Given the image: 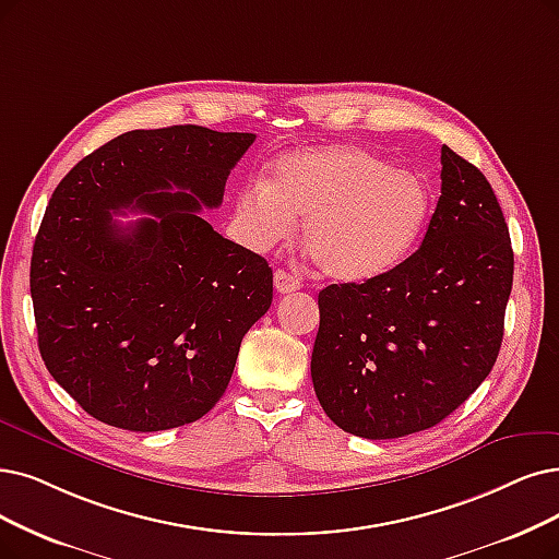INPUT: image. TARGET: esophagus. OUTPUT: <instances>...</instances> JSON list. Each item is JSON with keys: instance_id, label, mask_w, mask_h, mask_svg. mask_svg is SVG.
<instances>
[{"instance_id": "obj_1", "label": "esophagus", "mask_w": 559, "mask_h": 559, "mask_svg": "<svg viewBox=\"0 0 559 559\" xmlns=\"http://www.w3.org/2000/svg\"><path fill=\"white\" fill-rule=\"evenodd\" d=\"M273 280H275L277 294H294V292H298V288L302 286V282H300L296 275L286 273V271H277Z\"/></svg>"}]
</instances>
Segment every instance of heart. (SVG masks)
<instances>
[{"label":"heart","mask_w":559,"mask_h":559,"mask_svg":"<svg viewBox=\"0 0 559 559\" xmlns=\"http://www.w3.org/2000/svg\"><path fill=\"white\" fill-rule=\"evenodd\" d=\"M431 199L421 178L360 146L286 153L267 181L236 194L234 231L254 252L292 238L296 215L321 273L365 282L388 273L417 242Z\"/></svg>","instance_id":"obj_1"}]
</instances>
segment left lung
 Returning <instances> with one entry per match:
<instances>
[{
  "label": "left lung",
  "instance_id": "1",
  "mask_svg": "<svg viewBox=\"0 0 559 559\" xmlns=\"http://www.w3.org/2000/svg\"><path fill=\"white\" fill-rule=\"evenodd\" d=\"M419 250L362 284L319 294L311 381L340 429L388 440L436 427L493 369L513 252L486 176L450 146Z\"/></svg>",
  "mask_w": 559,
  "mask_h": 559
}]
</instances>
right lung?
Listing matches in <instances>:
<instances>
[{"mask_svg":"<svg viewBox=\"0 0 559 559\" xmlns=\"http://www.w3.org/2000/svg\"><path fill=\"white\" fill-rule=\"evenodd\" d=\"M254 140L204 126L130 130L52 192L29 273L38 350L109 427L146 433L204 417L271 307V265L199 215L222 204ZM126 210L147 217L121 228L110 215Z\"/></svg>","mask_w":559,"mask_h":559,"instance_id":"add662e5","label":"right lung"}]
</instances>
